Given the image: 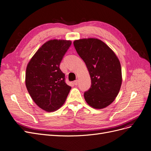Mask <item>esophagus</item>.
Listing matches in <instances>:
<instances>
[{
	"instance_id": "1",
	"label": "esophagus",
	"mask_w": 151,
	"mask_h": 151,
	"mask_svg": "<svg viewBox=\"0 0 151 151\" xmlns=\"http://www.w3.org/2000/svg\"><path fill=\"white\" fill-rule=\"evenodd\" d=\"M77 84H78V81H77V80H76V81H74V85L77 86Z\"/></svg>"
}]
</instances>
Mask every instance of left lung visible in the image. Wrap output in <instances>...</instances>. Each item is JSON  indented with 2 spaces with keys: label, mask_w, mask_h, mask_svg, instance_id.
Segmentation results:
<instances>
[{
  "label": "left lung",
  "mask_w": 151,
  "mask_h": 151,
  "mask_svg": "<svg viewBox=\"0 0 151 151\" xmlns=\"http://www.w3.org/2000/svg\"><path fill=\"white\" fill-rule=\"evenodd\" d=\"M74 45L91 79V87L84 94L86 103L94 109L107 107L115 101L122 86L119 59L106 43L97 38L76 40Z\"/></svg>",
  "instance_id": "obj_1"
}]
</instances>
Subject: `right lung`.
I'll list each match as a JSON object with an SVG mask.
<instances>
[{"mask_svg": "<svg viewBox=\"0 0 151 151\" xmlns=\"http://www.w3.org/2000/svg\"><path fill=\"white\" fill-rule=\"evenodd\" d=\"M71 43L70 40H50L36 51L27 65V90L34 102L47 112L60 108L71 89L59 67Z\"/></svg>", "mask_w": 151, "mask_h": 151, "instance_id": "right-lung-1", "label": "right lung"}]
</instances>
